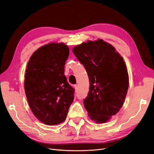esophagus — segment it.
Segmentation results:
<instances>
[{
    "mask_svg": "<svg viewBox=\"0 0 154 154\" xmlns=\"http://www.w3.org/2000/svg\"><path fill=\"white\" fill-rule=\"evenodd\" d=\"M74 88H75V91L76 92V91H78V85H74Z\"/></svg>",
    "mask_w": 154,
    "mask_h": 154,
    "instance_id": "obj_1",
    "label": "esophagus"
}]
</instances>
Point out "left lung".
<instances>
[{"instance_id": "left-lung-1", "label": "left lung", "mask_w": 154, "mask_h": 154, "mask_svg": "<svg viewBox=\"0 0 154 154\" xmlns=\"http://www.w3.org/2000/svg\"><path fill=\"white\" fill-rule=\"evenodd\" d=\"M72 52L89 79L84 107L92 120L106 122L119 111L127 94L128 74L123 58L112 45L101 39L82 43Z\"/></svg>"}]
</instances>
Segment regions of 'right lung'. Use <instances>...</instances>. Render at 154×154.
Listing matches in <instances>:
<instances>
[{
    "mask_svg": "<svg viewBox=\"0 0 154 154\" xmlns=\"http://www.w3.org/2000/svg\"><path fill=\"white\" fill-rule=\"evenodd\" d=\"M69 49L63 43H51L38 48L27 63L24 88L32 113L48 125L66 119L74 100V88L64 75Z\"/></svg>",
    "mask_w": 154,
    "mask_h": 154,
    "instance_id": "obj_1",
    "label": "right lung"
}]
</instances>
